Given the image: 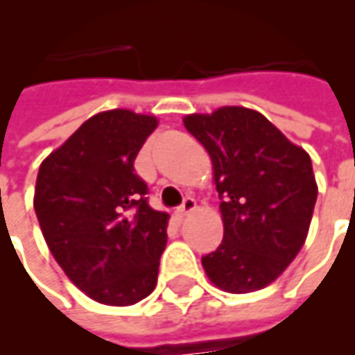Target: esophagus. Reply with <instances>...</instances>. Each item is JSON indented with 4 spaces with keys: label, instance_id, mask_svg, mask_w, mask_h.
I'll use <instances>...</instances> for the list:
<instances>
[{
    "label": "esophagus",
    "instance_id": "34e87169",
    "mask_svg": "<svg viewBox=\"0 0 355 355\" xmlns=\"http://www.w3.org/2000/svg\"><path fill=\"white\" fill-rule=\"evenodd\" d=\"M194 209H196V202H194V198L185 196V198H183V204H181L180 209H178V215H180V217H185V215H189V213L194 211Z\"/></svg>",
    "mask_w": 355,
    "mask_h": 355
}]
</instances>
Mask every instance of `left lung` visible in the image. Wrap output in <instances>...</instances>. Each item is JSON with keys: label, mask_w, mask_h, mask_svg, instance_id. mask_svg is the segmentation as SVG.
Masks as SVG:
<instances>
[{"label": "left lung", "mask_w": 355, "mask_h": 355, "mask_svg": "<svg viewBox=\"0 0 355 355\" xmlns=\"http://www.w3.org/2000/svg\"><path fill=\"white\" fill-rule=\"evenodd\" d=\"M213 162L223 243L202 257L217 288L254 292L281 275L305 243L318 187L313 162L260 112L223 106L183 119Z\"/></svg>", "instance_id": "8db88e82"}]
</instances>
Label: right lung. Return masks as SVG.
Segmentation results:
<instances>
[{
    "label": "right lung",
    "instance_id": "add662e5",
    "mask_svg": "<svg viewBox=\"0 0 355 355\" xmlns=\"http://www.w3.org/2000/svg\"><path fill=\"white\" fill-rule=\"evenodd\" d=\"M157 119L108 110L87 119L42 161L37 218L65 275L92 300L132 305L157 284L168 215L148 204L135 159Z\"/></svg>",
    "mask_w": 355,
    "mask_h": 355
}]
</instances>
